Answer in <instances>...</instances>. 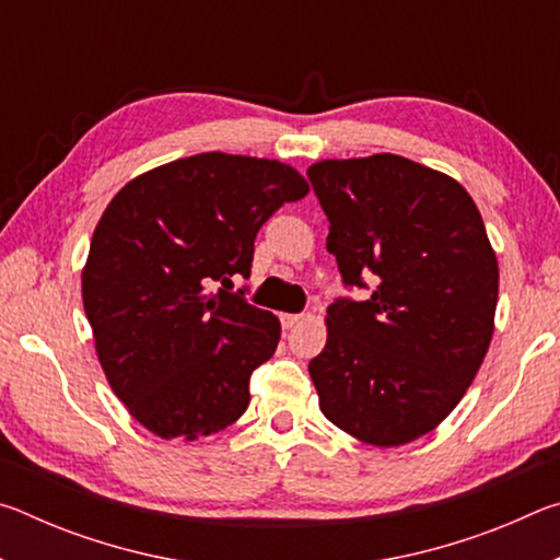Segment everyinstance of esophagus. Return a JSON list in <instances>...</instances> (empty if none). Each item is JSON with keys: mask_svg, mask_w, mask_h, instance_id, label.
<instances>
[{"mask_svg": "<svg viewBox=\"0 0 560 560\" xmlns=\"http://www.w3.org/2000/svg\"><path fill=\"white\" fill-rule=\"evenodd\" d=\"M301 318H303L301 314H281V316H279V320H281V326H283V328H293V326L299 324Z\"/></svg>", "mask_w": 560, "mask_h": 560, "instance_id": "1", "label": "esophagus"}]
</instances>
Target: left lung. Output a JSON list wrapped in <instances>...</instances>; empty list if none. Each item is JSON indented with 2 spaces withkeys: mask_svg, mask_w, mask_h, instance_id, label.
Here are the masks:
<instances>
[{
  "mask_svg": "<svg viewBox=\"0 0 560 560\" xmlns=\"http://www.w3.org/2000/svg\"><path fill=\"white\" fill-rule=\"evenodd\" d=\"M306 175L343 283H377L328 306L326 348L308 363L320 412L365 444H407L457 407L487 355L497 254L467 189L438 170L377 153Z\"/></svg>",
  "mask_w": 560,
  "mask_h": 560,
  "instance_id": "left-lung-1",
  "label": "left lung"
}]
</instances>
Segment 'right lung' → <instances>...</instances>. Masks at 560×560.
Instances as JSON below:
<instances>
[{
  "label": "right lung",
  "instance_id": "1",
  "mask_svg": "<svg viewBox=\"0 0 560 560\" xmlns=\"http://www.w3.org/2000/svg\"><path fill=\"white\" fill-rule=\"evenodd\" d=\"M306 192L279 160L200 153L113 197L81 273L83 308L113 393L145 430L192 442L244 415L281 324L232 279L249 277L261 224Z\"/></svg>",
  "mask_w": 560,
  "mask_h": 560
}]
</instances>
